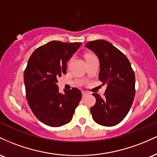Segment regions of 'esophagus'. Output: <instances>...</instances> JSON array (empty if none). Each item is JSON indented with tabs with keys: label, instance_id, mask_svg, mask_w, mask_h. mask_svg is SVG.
I'll use <instances>...</instances> for the list:
<instances>
[{
	"label": "esophagus",
	"instance_id": "34e87169",
	"mask_svg": "<svg viewBox=\"0 0 157 157\" xmlns=\"http://www.w3.org/2000/svg\"><path fill=\"white\" fill-rule=\"evenodd\" d=\"M88 93L86 92V91H82V98H84V97H86L87 96Z\"/></svg>",
	"mask_w": 157,
	"mask_h": 157
}]
</instances>
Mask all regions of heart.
Here are the masks:
<instances>
[{
    "label": "heart",
    "mask_w": 157,
    "mask_h": 157,
    "mask_svg": "<svg viewBox=\"0 0 157 157\" xmlns=\"http://www.w3.org/2000/svg\"><path fill=\"white\" fill-rule=\"evenodd\" d=\"M91 56H92V55H87V56H86V57H91Z\"/></svg>",
    "instance_id": "b5f03b06"
}]
</instances>
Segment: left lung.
<instances>
[{
  "instance_id": "obj_1",
  "label": "left lung",
  "mask_w": 157,
  "mask_h": 157,
  "mask_svg": "<svg viewBox=\"0 0 157 157\" xmlns=\"http://www.w3.org/2000/svg\"><path fill=\"white\" fill-rule=\"evenodd\" d=\"M86 47L100 60L99 79L107 84L104 97L94 93L96 103L91 108L92 118L104 126L117 125L125 117L135 96V75L128 59L111 43L103 40L90 41Z\"/></svg>"
}]
</instances>
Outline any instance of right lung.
Listing matches in <instances>:
<instances>
[{
    "label": "right lung",
    "mask_w": 157,
    "mask_h": 157,
    "mask_svg": "<svg viewBox=\"0 0 157 157\" xmlns=\"http://www.w3.org/2000/svg\"><path fill=\"white\" fill-rule=\"evenodd\" d=\"M81 43L50 41L32 54L24 71L25 89L29 105L40 122L59 127L71 120L82 98L80 90L73 88L59 92L57 77L66 74V63Z\"/></svg>",
    "instance_id": "obj_1"
}]
</instances>
